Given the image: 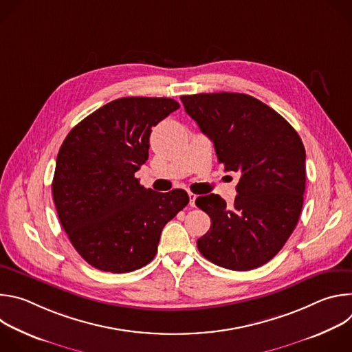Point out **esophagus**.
<instances>
[{
  "mask_svg": "<svg viewBox=\"0 0 352 352\" xmlns=\"http://www.w3.org/2000/svg\"><path fill=\"white\" fill-rule=\"evenodd\" d=\"M188 196H189V205L193 208L195 206V200H196V195L195 193H192V192H188Z\"/></svg>",
  "mask_w": 352,
  "mask_h": 352,
  "instance_id": "34e87169",
  "label": "esophagus"
}]
</instances>
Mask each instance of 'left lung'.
<instances>
[{
	"instance_id": "left-lung-1",
	"label": "left lung",
	"mask_w": 352,
	"mask_h": 352,
	"mask_svg": "<svg viewBox=\"0 0 352 352\" xmlns=\"http://www.w3.org/2000/svg\"><path fill=\"white\" fill-rule=\"evenodd\" d=\"M185 111L214 144L226 171L239 173L234 205L214 193L196 206L210 217L197 249L212 263L252 270L273 259L304 205L305 147L277 111L243 93L181 96Z\"/></svg>"
}]
</instances>
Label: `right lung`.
Segmentation results:
<instances>
[{"instance_id": "add662e5", "label": "right lung", "mask_w": 352, "mask_h": 352, "mask_svg": "<svg viewBox=\"0 0 352 352\" xmlns=\"http://www.w3.org/2000/svg\"><path fill=\"white\" fill-rule=\"evenodd\" d=\"M179 104L122 97L71 129L57 156L53 200L71 243L93 267L129 273L153 261L164 226L189 202L184 189H146L135 173L152 129Z\"/></svg>"}]
</instances>
